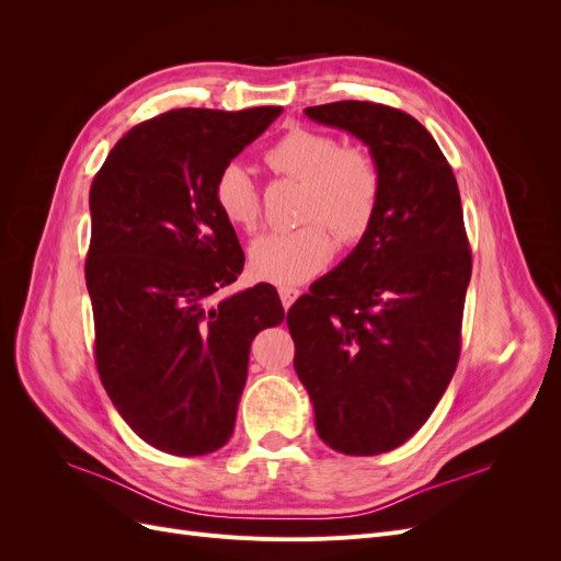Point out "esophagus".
Wrapping results in <instances>:
<instances>
[{
  "label": "esophagus",
  "instance_id": "1",
  "mask_svg": "<svg viewBox=\"0 0 561 561\" xmlns=\"http://www.w3.org/2000/svg\"><path fill=\"white\" fill-rule=\"evenodd\" d=\"M278 295H280V301H283V309L287 311L295 304V299L299 297V290H297V287H280Z\"/></svg>",
  "mask_w": 561,
  "mask_h": 561
}]
</instances>
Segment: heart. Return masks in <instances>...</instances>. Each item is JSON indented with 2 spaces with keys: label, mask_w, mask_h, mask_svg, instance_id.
Returning <instances> with one entry per match:
<instances>
[{
  "label": "heart",
  "mask_w": 561,
  "mask_h": 561,
  "mask_svg": "<svg viewBox=\"0 0 561 561\" xmlns=\"http://www.w3.org/2000/svg\"><path fill=\"white\" fill-rule=\"evenodd\" d=\"M264 161L274 173L301 182L299 219L307 225L252 241L250 274L283 287L301 285L332 262L333 230L339 241L353 243L369 229L381 196L379 168L365 151L307 128L280 135ZM215 206L233 229L252 231L260 225L257 186L241 163H227L217 173Z\"/></svg>",
  "instance_id": "obj_1"
}]
</instances>
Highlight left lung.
<instances>
[{
  "label": "left lung",
  "instance_id": "1",
  "mask_svg": "<svg viewBox=\"0 0 561 561\" xmlns=\"http://www.w3.org/2000/svg\"><path fill=\"white\" fill-rule=\"evenodd\" d=\"M304 112L363 140L381 178L360 243L287 313L320 439L375 456L404 445L454 377L472 271L461 194L414 116L360 100Z\"/></svg>",
  "mask_w": 561,
  "mask_h": 561
}]
</instances>
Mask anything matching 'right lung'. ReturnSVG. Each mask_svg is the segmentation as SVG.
Returning <instances> with one entry per match:
<instances>
[{"instance_id": "add662e5", "label": "right lung", "mask_w": 561, "mask_h": 561, "mask_svg": "<svg viewBox=\"0 0 561 561\" xmlns=\"http://www.w3.org/2000/svg\"><path fill=\"white\" fill-rule=\"evenodd\" d=\"M280 107L171 110L130 128L91 184L87 287L95 365L147 445L203 456L227 445L260 330L280 325L276 287L208 299L243 271L215 180Z\"/></svg>"}]
</instances>
